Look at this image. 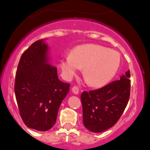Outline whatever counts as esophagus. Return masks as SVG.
Here are the masks:
<instances>
[{
  "label": "esophagus",
  "mask_w": 150,
  "mask_h": 150,
  "mask_svg": "<svg viewBox=\"0 0 150 150\" xmlns=\"http://www.w3.org/2000/svg\"><path fill=\"white\" fill-rule=\"evenodd\" d=\"M72 92L75 93V94H78V93H79V88H78V86H73L72 88Z\"/></svg>",
  "instance_id": "1"
}]
</instances>
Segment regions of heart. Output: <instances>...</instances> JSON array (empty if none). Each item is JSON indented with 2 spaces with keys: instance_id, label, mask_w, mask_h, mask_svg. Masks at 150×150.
<instances>
[{
  "instance_id": "obj_1",
  "label": "heart",
  "mask_w": 150,
  "mask_h": 150,
  "mask_svg": "<svg viewBox=\"0 0 150 150\" xmlns=\"http://www.w3.org/2000/svg\"><path fill=\"white\" fill-rule=\"evenodd\" d=\"M120 54L99 45L87 44L74 48L71 55L62 59V75L69 80L81 67L88 84L102 86L113 78L120 66Z\"/></svg>"
}]
</instances>
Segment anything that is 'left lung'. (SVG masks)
Wrapping results in <instances>:
<instances>
[{
  "label": "left lung",
  "instance_id": "8db88e82",
  "mask_svg": "<svg viewBox=\"0 0 150 150\" xmlns=\"http://www.w3.org/2000/svg\"><path fill=\"white\" fill-rule=\"evenodd\" d=\"M130 71L120 80L101 88L83 91L81 96L84 126L94 133L112 127L121 117L130 97Z\"/></svg>",
  "mask_w": 150,
  "mask_h": 150
}]
</instances>
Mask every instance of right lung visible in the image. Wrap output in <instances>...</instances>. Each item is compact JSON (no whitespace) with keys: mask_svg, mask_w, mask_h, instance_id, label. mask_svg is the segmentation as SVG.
<instances>
[{"mask_svg":"<svg viewBox=\"0 0 150 150\" xmlns=\"http://www.w3.org/2000/svg\"><path fill=\"white\" fill-rule=\"evenodd\" d=\"M48 51L43 40L34 42L22 54L15 78L21 117L28 128L39 131L54 126L70 86L59 80L57 67L49 62Z\"/></svg>","mask_w":150,"mask_h":150,"instance_id":"add662e5","label":"right lung"}]
</instances>
